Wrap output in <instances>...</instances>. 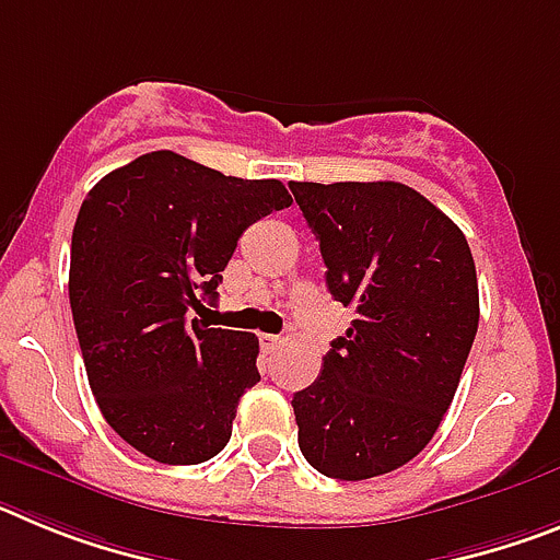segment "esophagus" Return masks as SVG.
Here are the masks:
<instances>
[{
  "label": "esophagus",
  "instance_id": "34e87169",
  "mask_svg": "<svg viewBox=\"0 0 560 560\" xmlns=\"http://www.w3.org/2000/svg\"><path fill=\"white\" fill-rule=\"evenodd\" d=\"M260 345H264L266 353H275L283 345V336H260Z\"/></svg>",
  "mask_w": 560,
  "mask_h": 560
}]
</instances>
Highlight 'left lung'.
Instances as JSON below:
<instances>
[{"mask_svg":"<svg viewBox=\"0 0 560 560\" xmlns=\"http://www.w3.org/2000/svg\"><path fill=\"white\" fill-rule=\"evenodd\" d=\"M325 283L355 311L323 373L294 393L300 452L334 479L389 474L427 448L452 407L479 325L468 241L400 182H291Z\"/></svg>","mask_w":560,"mask_h":560,"instance_id":"8db88e82","label":"left lung"}]
</instances>
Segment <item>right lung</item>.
<instances>
[{
    "label": "right lung",
    "mask_w": 560,
    "mask_h": 560,
    "mask_svg": "<svg viewBox=\"0 0 560 560\" xmlns=\"http://www.w3.org/2000/svg\"><path fill=\"white\" fill-rule=\"evenodd\" d=\"M291 205L283 182L237 179L151 151L103 176L78 212L69 305L89 387L108 427L165 465L230 443L260 381L257 336L190 319L219 296L246 226Z\"/></svg>",
    "instance_id": "obj_1"
}]
</instances>
